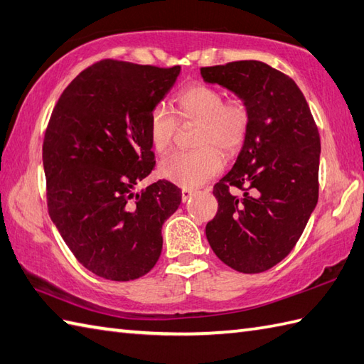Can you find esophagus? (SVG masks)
<instances>
[{
	"label": "esophagus",
	"mask_w": 364,
	"mask_h": 364,
	"mask_svg": "<svg viewBox=\"0 0 364 364\" xmlns=\"http://www.w3.org/2000/svg\"><path fill=\"white\" fill-rule=\"evenodd\" d=\"M195 190H190V188H182V200H183V203H187V200L193 196V195H195Z\"/></svg>",
	"instance_id": "34e87169"
}]
</instances>
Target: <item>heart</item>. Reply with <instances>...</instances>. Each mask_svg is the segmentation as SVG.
<instances>
[{
    "label": "heart",
    "mask_w": 364,
    "mask_h": 364,
    "mask_svg": "<svg viewBox=\"0 0 364 364\" xmlns=\"http://www.w3.org/2000/svg\"><path fill=\"white\" fill-rule=\"evenodd\" d=\"M176 115L159 104L149 115V140L157 152L171 146L177 119L199 123L196 151H176L160 161V176L183 188H196L223 169L225 156H233L249 131V107L241 100L224 101V93L212 85H190L176 96ZM218 149L220 150L217 151Z\"/></svg>",
    "instance_id": "1"
}]
</instances>
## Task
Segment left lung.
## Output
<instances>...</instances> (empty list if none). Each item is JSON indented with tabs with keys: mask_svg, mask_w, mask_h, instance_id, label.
I'll return each instance as SVG.
<instances>
[{
	"mask_svg": "<svg viewBox=\"0 0 364 364\" xmlns=\"http://www.w3.org/2000/svg\"><path fill=\"white\" fill-rule=\"evenodd\" d=\"M200 76L235 93L250 114L237 161L213 187L218 213L205 235L230 268L263 272L291 252L318 204V127L294 80L263 62L204 67Z\"/></svg>",
	"mask_w": 364,
	"mask_h": 364,
	"instance_id": "1",
	"label": "left lung"
}]
</instances>
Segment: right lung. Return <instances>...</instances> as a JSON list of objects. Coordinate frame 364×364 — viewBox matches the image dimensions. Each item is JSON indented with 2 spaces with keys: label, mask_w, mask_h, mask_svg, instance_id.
<instances>
[{
  "label": "right lung",
  "mask_w": 364,
  "mask_h": 364,
  "mask_svg": "<svg viewBox=\"0 0 364 364\" xmlns=\"http://www.w3.org/2000/svg\"><path fill=\"white\" fill-rule=\"evenodd\" d=\"M179 73L101 60L71 80L48 123V212L79 263L102 279L127 282L154 268L161 225L181 205L168 181L135 191L156 165L151 110Z\"/></svg>",
  "instance_id": "add662e5"
}]
</instances>
